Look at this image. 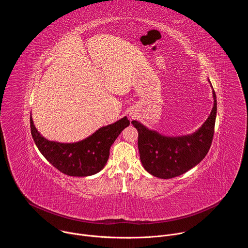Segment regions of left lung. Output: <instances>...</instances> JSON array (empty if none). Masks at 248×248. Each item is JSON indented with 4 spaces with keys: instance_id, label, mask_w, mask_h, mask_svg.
<instances>
[{
    "instance_id": "left-lung-1",
    "label": "left lung",
    "mask_w": 248,
    "mask_h": 248,
    "mask_svg": "<svg viewBox=\"0 0 248 248\" xmlns=\"http://www.w3.org/2000/svg\"><path fill=\"white\" fill-rule=\"evenodd\" d=\"M213 99L214 106L208 119L191 134L165 136L137 121L131 122L138 131L137 144L141 163L149 173L164 180L175 178L195 167L205 158L213 140L217 115L214 89Z\"/></svg>"
}]
</instances>
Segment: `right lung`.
<instances>
[{"label": "right lung", "mask_w": 248, "mask_h": 248, "mask_svg": "<svg viewBox=\"0 0 248 248\" xmlns=\"http://www.w3.org/2000/svg\"><path fill=\"white\" fill-rule=\"evenodd\" d=\"M128 125L129 121L124 117L100 127L78 142L61 143L42 136L30 117L31 135L41 154L60 171L72 176H88L99 172L109 159L112 144Z\"/></svg>", "instance_id": "obj_1"}]
</instances>
